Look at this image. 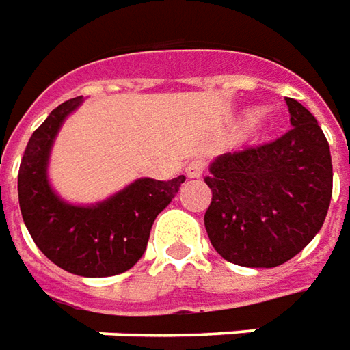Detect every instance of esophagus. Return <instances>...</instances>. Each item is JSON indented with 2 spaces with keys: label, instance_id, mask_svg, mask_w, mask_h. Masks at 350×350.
<instances>
[{
  "label": "esophagus",
  "instance_id": "34e87169",
  "mask_svg": "<svg viewBox=\"0 0 350 350\" xmlns=\"http://www.w3.org/2000/svg\"><path fill=\"white\" fill-rule=\"evenodd\" d=\"M204 171H206V161L200 160V158L189 161V165H187V175L190 179H198L204 175Z\"/></svg>",
  "mask_w": 350,
  "mask_h": 350
}]
</instances>
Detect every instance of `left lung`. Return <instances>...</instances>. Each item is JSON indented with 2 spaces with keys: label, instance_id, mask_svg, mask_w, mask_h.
Masks as SVG:
<instances>
[{
  "label": "left lung",
  "instance_id": "left-lung-1",
  "mask_svg": "<svg viewBox=\"0 0 350 350\" xmlns=\"http://www.w3.org/2000/svg\"><path fill=\"white\" fill-rule=\"evenodd\" d=\"M291 129L269 143L217 158L207 175L204 223L215 252L240 267L290 261L324 225L334 170L317 118L286 98Z\"/></svg>",
  "mask_w": 350,
  "mask_h": 350
}]
</instances>
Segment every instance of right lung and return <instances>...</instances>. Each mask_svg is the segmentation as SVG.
<instances>
[{"label":"right lung","instance_id":"1","mask_svg":"<svg viewBox=\"0 0 350 350\" xmlns=\"http://www.w3.org/2000/svg\"><path fill=\"white\" fill-rule=\"evenodd\" d=\"M79 103L76 97L57 106L32 133L18 170V204L24 225L47 259L72 274L103 278L129 271L143 257L154 219L179 192L185 175L135 180L95 207L64 204L53 194L45 167L62 120Z\"/></svg>","mask_w":350,"mask_h":350}]
</instances>
